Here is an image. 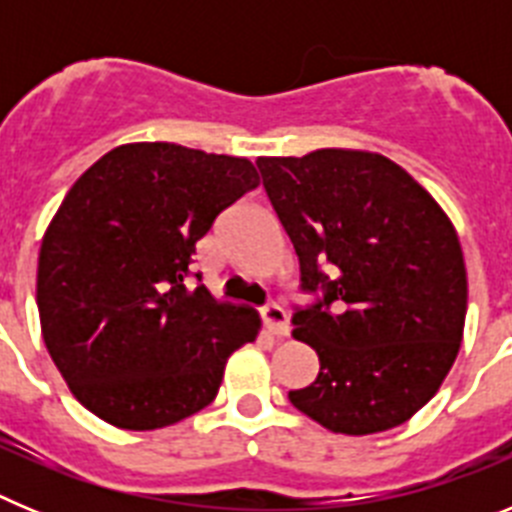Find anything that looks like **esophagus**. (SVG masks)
<instances>
[{"mask_svg": "<svg viewBox=\"0 0 512 512\" xmlns=\"http://www.w3.org/2000/svg\"><path fill=\"white\" fill-rule=\"evenodd\" d=\"M261 320H264V325L274 333V336H287L289 333V320L284 307L266 305L264 310H261Z\"/></svg>", "mask_w": 512, "mask_h": 512, "instance_id": "esophagus-1", "label": "esophagus"}]
</instances>
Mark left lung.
I'll return each mask as SVG.
<instances>
[{"label":"left lung","mask_w":512,"mask_h":512,"mask_svg":"<svg viewBox=\"0 0 512 512\" xmlns=\"http://www.w3.org/2000/svg\"><path fill=\"white\" fill-rule=\"evenodd\" d=\"M256 166L302 289L320 292L292 315V336L315 348L320 372L289 402L330 433L397 428L436 395L464 338L467 266L454 223L382 153L318 148Z\"/></svg>","instance_id":"obj_1"}]
</instances>
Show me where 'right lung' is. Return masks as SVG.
<instances>
[{"instance_id":"1","label":"right lung","mask_w":512,"mask_h":512,"mask_svg":"<svg viewBox=\"0 0 512 512\" xmlns=\"http://www.w3.org/2000/svg\"><path fill=\"white\" fill-rule=\"evenodd\" d=\"M248 158L125 143L76 179L38 256L43 341L104 423L156 431L215 400L259 312L184 284L215 217L259 187Z\"/></svg>"}]
</instances>
